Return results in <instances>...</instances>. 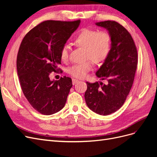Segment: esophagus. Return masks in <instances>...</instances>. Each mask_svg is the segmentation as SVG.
<instances>
[{"label": "esophagus", "instance_id": "obj_1", "mask_svg": "<svg viewBox=\"0 0 157 157\" xmlns=\"http://www.w3.org/2000/svg\"><path fill=\"white\" fill-rule=\"evenodd\" d=\"M78 81H79V80H77V79H75V78L72 79V83H73V85H75V84H77V82H78Z\"/></svg>", "mask_w": 157, "mask_h": 157}]
</instances>
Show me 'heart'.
<instances>
[{
  "label": "heart",
  "instance_id": "b5f03b06",
  "mask_svg": "<svg viewBox=\"0 0 157 157\" xmlns=\"http://www.w3.org/2000/svg\"><path fill=\"white\" fill-rule=\"evenodd\" d=\"M73 44L84 49V59L90 60L83 63L74 65L69 69V73L75 78H84L92 69V61L94 63H99L107 58L111 49V36L106 31L83 29L75 36ZM59 55L62 61L68 59L67 46L65 45L61 48Z\"/></svg>",
  "mask_w": 157,
  "mask_h": 157
}]
</instances>
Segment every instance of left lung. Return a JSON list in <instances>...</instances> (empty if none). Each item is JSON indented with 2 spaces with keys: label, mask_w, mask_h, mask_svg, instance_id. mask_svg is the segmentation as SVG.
<instances>
[{
  "label": "left lung",
  "mask_w": 157,
  "mask_h": 157,
  "mask_svg": "<svg viewBox=\"0 0 157 157\" xmlns=\"http://www.w3.org/2000/svg\"><path fill=\"white\" fill-rule=\"evenodd\" d=\"M96 24L105 28L111 36V50L96 72L107 83L87 82L84 98L90 109L105 116L116 112L125 102L134 82L138 57L131 35L120 23L108 20Z\"/></svg>",
  "instance_id": "8db88e82"
}]
</instances>
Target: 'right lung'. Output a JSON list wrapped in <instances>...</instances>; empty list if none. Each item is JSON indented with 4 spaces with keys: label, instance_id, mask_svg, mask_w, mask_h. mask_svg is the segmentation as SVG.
Here are the masks:
<instances>
[{
    "label": "right lung",
    "instance_id": "obj_1",
    "mask_svg": "<svg viewBox=\"0 0 157 157\" xmlns=\"http://www.w3.org/2000/svg\"><path fill=\"white\" fill-rule=\"evenodd\" d=\"M80 20H47L28 32L17 56V71L22 92L31 105L39 113L50 115L63 108L72 80L63 77L52 81L50 75L61 64L60 50Z\"/></svg>",
    "mask_w": 157,
    "mask_h": 157
}]
</instances>
